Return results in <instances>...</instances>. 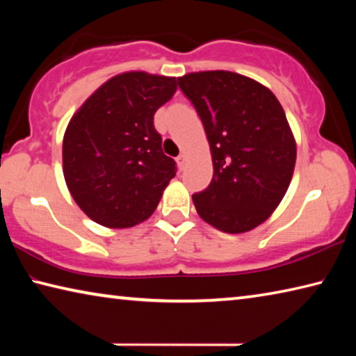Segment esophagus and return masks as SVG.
Masks as SVG:
<instances>
[{"instance_id": "esophagus-1", "label": "esophagus", "mask_w": 356, "mask_h": 356, "mask_svg": "<svg viewBox=\"0 0 356 356\" xmlns=\"http://www.w3.org/2000/svg\"><path fill=\"white\" fill-rule=\"evenodd\" d=\"M185 163H186V155H185V154H180V155L177 156V165H179L180 168H184Z\"/></svg>"}]
</instances>
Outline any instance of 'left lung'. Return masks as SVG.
<instances>
[{"label":"left lung","mask_w":356,"mask_h":356,"mask_svg":"<svg viewBox=\"0 0 356 356\" xmlns=\"http://www.w3.org/2000/svg\"><path fill=\"white\" fill-rule=\"evenodd\" d=\"M179 88L202 120L212 182L193 195L201 218L227 234L254 229L278 207L292 180L297 146L275 94L227 70L195 72Z\"/></svg>","instance_id":"8db88e82"}]
</instances>
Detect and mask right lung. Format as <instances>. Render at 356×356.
I'll return each mask as SVG.
<instances>
[{"instance_id":"1","label":"right lung","mask_w":356,"mask_h":356,"mask_svg":"<svg viewBox=\"0 0 356 356\" xmlns=\"http://www.w3.org/2000/svg\"><path fill=\"white\" fill-rule=\"evenodd\" d=\"M177 89L174 76L125 72L95 91L70 119L63 141L64 179L89 218L106 227L147 220L176 176L161 150L154 114Z\"/></svg>"}]
</instances>
